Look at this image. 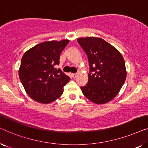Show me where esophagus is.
<instances>
[{"label": "esophagus", "instance_id": "obj_1", "mask_svg": "<svg viewBox=\"0 0 148 148\" xmlns=\"http://www.w3.org/2000/svg\"><path fill=\"white\" fill-rule=\"evenodd\" d=\"M71 76H72L73 78H75L77 76V73H72V74H71Z\"/></svg>", "mask_w": 148, "mask_h": 148}]
</instances>
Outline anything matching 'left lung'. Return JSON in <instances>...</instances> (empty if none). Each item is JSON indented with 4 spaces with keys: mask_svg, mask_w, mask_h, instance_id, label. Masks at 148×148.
Wrapping results in <instances>:
<instances>
[{
    "mask_svg": "<svg viewBox=\"0 0 148 148\" xmlns=\"http://www.w3.org/2000/svg\"><path fill=\"white\" fill-rule=\"evenodd\" d=\"M77 41L88 57L90 73L83 94L91 102L103 104L112 100L126 80L122 54L110 44L97 37L79 38Z\"/></svg>",
    "mask_w": 148,
    "mask_h": 148,
    "instance_id": "8db88e82",
    "label": "left lung"
}]
</instances>
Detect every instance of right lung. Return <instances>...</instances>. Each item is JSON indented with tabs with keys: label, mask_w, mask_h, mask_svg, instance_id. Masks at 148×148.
Listing matches in <instances>:
<instances>
[{
	"label": "right lung",
	"mask_w": 148,
	"mask_h": 148,
	"mask_svg": "<svg viewBox=\"0 0 148 148\" xmlns=\"http://www.w3.org/2000/svg\"><path fill=\"white\" fill-rule=\"evenodd\" d=\"M69 40L47 41L32 47L24 53L19 77L30 98L42 104H49L61 96L63 87L70 77L60 69V54Z\"/></svg>",
	"instance_id": "1"
}]
</instances>
